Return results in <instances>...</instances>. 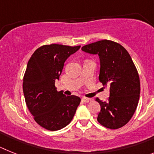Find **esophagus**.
I'll return each instance as SVG.
<instances>
[{"instance_id":"obj_1","label":"esophagus","mask_w":154,"mask_h":154,"mask_svg":"<svg viewBox=\"0 0 154 154\" xmlns=\"http://www.w3.org/2000/svg\"><path fill=\"white\" fill-rule=\"evenodd\" d=\"M82 101L85 103L91 102L92 101L91 98H88V97H82Z\"/></svg>"}]
</instances>
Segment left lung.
<instances>
[{"label":"left lung","instance_id":"1","mask_svg":"<svg viewBox=\"0 0 154 154\" xmlns=\"http://www.w3.org/2000/svg\"><path fill=\"white\" fill-rule=\"evenodd\" d=\"M81 49L98 55L99 81L109 87V101L96 98L101 105L97 122L112 129L124 126L134 114L140 94V77L130 55L122 45L107 39L84 45Z\"/></svg>","mask_w":154,"mask_h":154}]
</instances>
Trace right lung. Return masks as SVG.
<instances>
[{
    "label": "right lung",
    "mask_w": 154,
    "mask_h": 154,
    "mask_svg": "<svg viewBox=\"0 0 154 154\" xmlns=\"http://www.w3.org/2000/svg\"><path fill=\"white\" fill-rule=\"evenodd\" d=\"M80 48L81 45H42L28 62L23 78L25 103L35 121L44 129L56 131L66 126L80 105V97L66 96L55 87L66 59Z\"/></svg>",
    "instance_id": "right-lung-1"
}]
</instances>
